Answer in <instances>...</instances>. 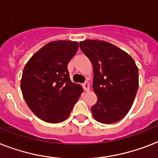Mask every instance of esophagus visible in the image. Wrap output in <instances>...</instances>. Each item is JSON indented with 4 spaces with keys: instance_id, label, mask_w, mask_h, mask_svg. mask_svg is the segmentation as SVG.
Here are the masks:
<instances>
[{
    "instance_id": "34e87169",
    "label": "esophagus",
    "mask_w": 158,
    "mask_h": 158,
    "mask_svg": "<svg viewBox=\"0 0 158 158\" xmlns=\"http://www.w3.org/2000/svg\"><path fill=\"white\" fill-rule=\"evenodd\" d=\"M83 88L86 92L89 91L90 90V86H89V82H85L84 84H83Z\"/></svg>"
}]
</instances>
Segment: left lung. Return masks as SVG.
<instances>
[{
	"instance_id": "obj_1",
	"label": "left lung",
	"mask_w": 158,
	"mask_h": 158,
	"mask_svg": "<svg viewBox=\"0 0 158 158\" xmlns=\"http://www.w3.org/2000/svg\"><path fill=\"white\" fill-rule=\"evenodd\" d=\"M94 67L93 88L98 97L92 106L94 119L112 124L125 117L132 106L139 88V69L130 55L105 41L79 43Z\"/></svg>"
}]
</instances>
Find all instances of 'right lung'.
I'll use <instances>...</instances> for the list:
<instances>
[{
    "mask_svg": "<svg viewBox=\"0 0 158 158\" xmlns=\"http://www.w3.org/2000/svg\"><path fill=\"white\" fill-rule=\"evenodd\" d=\"M79 48L77 42H51L31 57L23 68L21 91L28 106L41 120H66L83 89L69 79L68 64Z\"/></svg>",
    "mask_w": 158,
    "mask_h": 158,
    "instance_id": "obj_1",
    "label": "right lung"
}]
</instances>
